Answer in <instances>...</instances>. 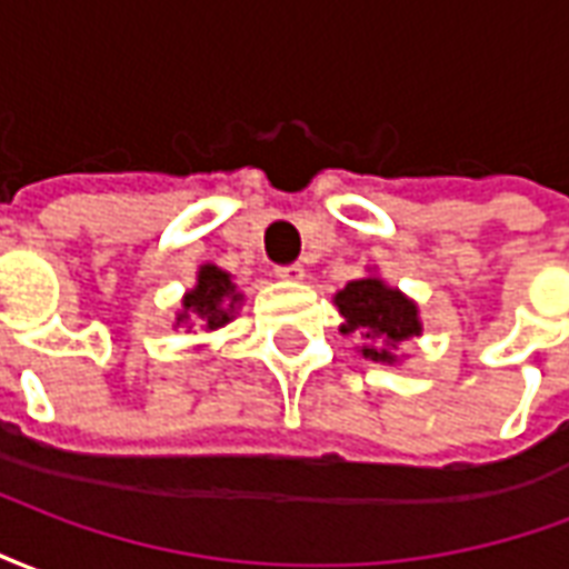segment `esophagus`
Returning a JSON list of instances; mask_svg holds the SVG:
<instances>
[{"mask_svg":"<svg viewBox=\"0 0 569 569\" xmlns=\"http://www.w3.org/2000/svg\"><path fill=\"white\" fill-rule=\"evenodd\" d=\"M277 277L289 280V283H301L305 280V268L301 264H286V268H277Z\"/></svg>","mask_w":569,"mask_h":569,"instance_id":"34e87169","label":"esophagus"}]
</instances>
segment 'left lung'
<instances>
[{"label": "left lung", "instance_id": "8db88e82", "mask_svg": "<svg viewBox=\"0 0 569 569\" xmlns=\"http://www.w3.org/2000/svg\"><path fill=\"white\" fill-rule=\"evenodd\" d=\"M332 301L345 320L338 326L341 335H357L362 341L357 353L371 362L399 366L406 359V353L399 357V345L423 332L418 301L408 298L399 286L387 283L375 268L338 289Z\"/></svg>", "mask_w": 569, "mask_h": 569}]
</instances>
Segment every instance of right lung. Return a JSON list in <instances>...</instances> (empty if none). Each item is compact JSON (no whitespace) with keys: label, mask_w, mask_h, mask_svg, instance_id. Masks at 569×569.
I'll return each mask as SVG.
<instances>
[{"label":"right lung","mask_w":569,"mask_h":569,"mask_svg":"<svg viewBox=\"0 0 569 569\" xmlns=\"http://www.w3.org/2000/svg\"><path fill=\"white\" fill-rule=\"evenodd\" d=\"M243 308V292L237 289L234 277L222 271L219 264H200L194 286L188 289L179 301L173 329H194L200 326L203 332H216L234 320Z\"/></svg>","instance_id":"right-lung-1"}]
</instances>
